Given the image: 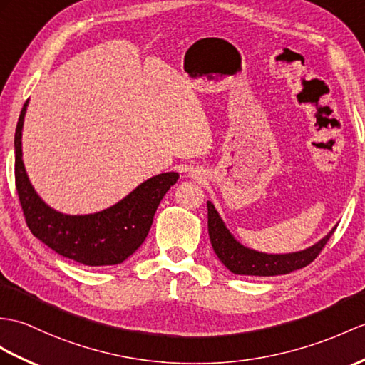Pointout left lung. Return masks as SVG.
<instances>
[{
    "label": "left lung",
    "mask_w": 365,
    "mask_h": 365,
    "mask_svg": "<svg viewBox=\"0 0 365 365\" xmlns=\"http://www.w3.org/2000/svg\"><path fill=\"white\" fill-rule=\"evenodd\" d=\"M208 207V233L210 241L217 258L224 262V266L236 275H257V277H274L284 275L292 270L302 269L314 261L322 249L325 247L328 240L331 238L336 227L329 232L324 240L317 244L304 249L302 252L284 253V255H269L244 247L233 238L228 228L222 222L221 216L216 211L211 202H207Z\"/></svg>",
    "instance_id": "8db88e82"
}]
</instances>
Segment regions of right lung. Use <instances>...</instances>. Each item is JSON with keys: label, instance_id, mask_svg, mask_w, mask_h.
I'll return each mask as SVG.
<instances>
[{"label": "right lung", "instance_id": "1", "mask_svg": "<svg viewBox=\"0 0 365 365\" xmlns=\"http://www.w3.org/2000/svg\"><path fill=\"white\" fill-rule=\"evenodd\" d=\"M28 101L15 129V186L32 235L58 255L86 266H113L129 258L146 240L160 200L179 179L158 174L137 186L113 207L95 215L68 216L48 207L34 191L21 158V130Z\"/></svg>", "mask_w": 365, "mask_h": 365}]
</instances>
